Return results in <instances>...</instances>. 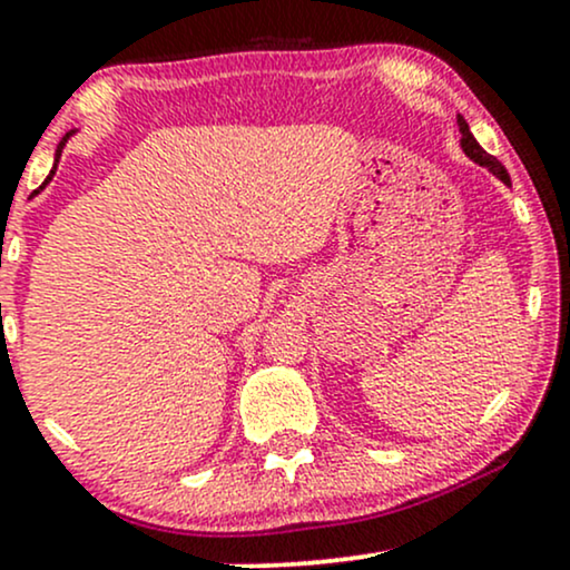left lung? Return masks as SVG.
<instances>
[{"label":"left lung","mask_w":570,"mask_h":570,"mask_svg":"<svg viewBox=\"0 0 570 570\" xmlns=\"http://www.w3.org/2000/svg\"><path fill=\"white\" fill-rule=\"evenodd\" d=\"M458 130H461V149L466 153V158H472L474 163H480V166H485L490 174L499 176V179L503 181V185H509V174L503 171V166L495 158H490V155L485 153V149L476 144V139L472 136V130H469V122L463 120L461 115H458Z\"/></svg>","instance_id":"obj_1"}]
</instances>
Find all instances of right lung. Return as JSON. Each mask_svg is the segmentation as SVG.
<instances>
[{
	"label": "right lung",
	"mask_w": 570,
	"mask_h": 570,
	"mask_svg": "<svg viewBox=\"0 0 570 570\" xmlns=\"http://www.w3.org/2000/svg\"><path fill=\"white\" fill-rule=\"evenodd\" d=\"M75 134H77V130H69V134H67V136H63V139H61V141H58V149H56V163H53V171H50V174H48V179H45V181H42V187H45V185H48V181H50V179H53V176H56V168H58V158H61V153H63V144H67V141H69V139H71V136H75ZM42 187H39V189H42ZM39 189H37V193H39Z\"/></svg>",
	"instance_id": "right-lung-1"
}]
</instances>
